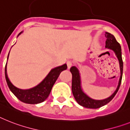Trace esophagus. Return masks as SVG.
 I'll list each match as a JSON object with an SVG mask.
<instances>
[{
  "label": "esophagus",
  "instance_id": "obj_1",
  "mask_svg": "<svg viewBox=\"0 0 130 130\" xmlns=\"http://www.w3.org/2000/svg\"><path fill=\"white\" fill-rule=\"evenodd\" d=\"M67 68L70 69L71 67V66L73 65V62L71 61H67Z\"/></svg>",
  "mask_w": 130,
  "mask_h": 130
}]
</instances>
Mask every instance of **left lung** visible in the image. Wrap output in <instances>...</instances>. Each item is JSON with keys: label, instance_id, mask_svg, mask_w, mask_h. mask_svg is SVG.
<instances>
[{"label": "left lung", "instance_id": "left-lung-1", "mask_svg": "<svg viewBox=\"0 0 130 130\" xmlns=\"http://www.w3.org/2000/svg\"><path fill=\"white\" fill-rule=\"evenodd\" d=\"M106 37V41H105V47L109 48L111 50L113 51L115 54L118 57V59L120 63V77L118 83V87L116 90L115 91L114 93H113L110 97L106 98L105 100H93L92 98L86 95L83 92V89L82 88V84H81V77H80L79 71L78 69L75 67H71L70 69V71L72 74V89L73 95L74 96L75 99L80 105L83 107H87V108H91V109H97L102 107L103 105H106L107 103H109L114 96L117 93L119 90V88L121 85L122 79V74H123V61L122 57V48L120 46V43L116 41V38L113 35L110 34L109 32H105V34Z\"/></svg>", "mask_w": 130, "mask_h": 130}]
</instances>
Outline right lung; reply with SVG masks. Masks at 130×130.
Here are the masks:
<instances>
[{
  "mask_svg": "<svg viewBox=\"0 0 130 130\" xmlns=\"http://www.w3.org/2000/svg\"><path fill=\"white\" fill-rule=\"evenodd\" d=\"M21 32H20L19 35L21 34ZM67 65L64 64L61 66L53 69L48 73L47 77L39 85L28 89H21L12 85L7 75V64L5 66V78L10 90L20 101L25 103L37 104L44 102L48 98L53 86L59 77L61 72L62 71L67 69Z\"/></svg>",
  "mask_w": 130,
  "mask_h": 130,
  "instance_id": "obj_1",
  "label": "right lung"
}]
</instances>
